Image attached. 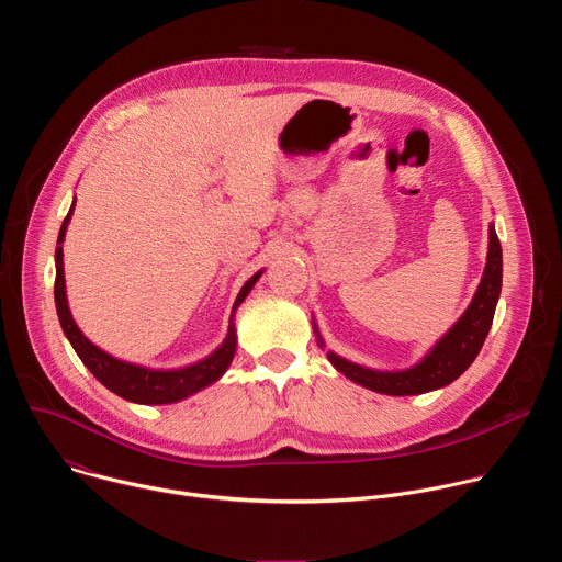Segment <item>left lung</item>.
Masks as SVG:
<instances>
[{"label":"left lung","mask_w":562,"mask_h":562,"mask_svg":"<svg viewBox=\"0 0 562 562\" xmlns=\"http://www.w3.org/2000/svg\"><path fill=\"white\" fill-rule=\"evenodd\" d=\"M503 286V249L494 224L490 226V254L483 280L460 315L458 323L436 342V347L412 369L405 371H375L349 362L336 353H327L331 364L349 380L386 395H416L447 386L475 360L492 329L496 302ZM323 342V338H319Z\"/></svg>","instance_id":"obj_1"}]
</instances>
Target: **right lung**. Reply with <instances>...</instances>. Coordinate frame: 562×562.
Wrapping results in <instances>:
<instances>
[{
	"mask_svg": "<svg viewBox=\"0 0 562 562\" xmlns=\"http://www.w3.org/2000/svg\"><path fill=\"white\" fill-rule=\"evenodd\" d=\"M75 202L68 211V215L61 222L59 228V237H57V247H55V306H57V315H59V325L68 338V342L72 345L75 353L79 356V360L85 362V367L113 393H117L124 400H131V403L137 405H169V403H178V400H184L193 393H198L200 389L213 384L215 380L222 378V373L226 371V367L233 360L235 353V325H233V313L235 308L243 304V300L249 295V291L254 289V284L258 282V278L262 276V271H258L251 280L245 282V286L239 289L231 317H228V334L224 338V342L204 360L184 367V369H171V371H159V369H146L139 364H131L124 360H117L113 356H109L106 351H102L100 347H95L82 331L77 329L75 319L70 315V308L66 304V284H64V254H61V243L66 235V226L70 222Z\"/></svg>",
	"mask_w": 562,
	"mask_h": 562,
	"instance_id": "1",
	"label": "right lung"
}]
</instances>
